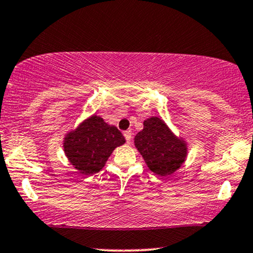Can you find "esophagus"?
I'll use <instances>...</instances> for the list:
<instances>
[{
  "label": "esophagus",
  "mask_w": 253,
  "mask_h": 253,
  "mask_svg": "<svg viewBox=\"0 0 253 253\" xmlns=\"http://www.w3.org/2000/svg\"><path fill=\"white\" fill-rule=\"evenodd\" d=\"M132 132H130V130H125L124 132V136H125V139H126V141H127V143H130L132 142Z\"/></svg>",
  "instance_id": "1"
}]
</instances>
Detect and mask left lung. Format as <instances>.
I'll return each mask as SVG.
<instances>
[{
	"mask_svg": "<svg viewBox=\"0 0 253 253\" xmlns=\"http://www.w3.org/2000/svg\"><path fill=\"white\" fill-rule=\"evenodd\" d=\"M134 144L149 170L162 177L176 172L187 156L186 141L158 117L143 121V129L134 137Z\"/></svg>",
	"mask_w": 253,
	"mask_h": 253,
	"instance_id": "1",
	"label": "left lung"
}]
</instances>
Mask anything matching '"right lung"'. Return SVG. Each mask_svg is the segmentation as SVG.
<instances>
[{
    "label": "right lung",
    "mask_w": 253,
    "mask_h": 253,
    "mask_svg": "<svg viewBox=\"0 0 253 253\" xmlns=\"http://www.w3.org/2000/svg\"><path fill=\"white\" fill-rule=\"evenodd\" d=\"M126 142L119 129L96 114L83 120L63 139L70 164L84 176L99 172L117 147Z\"/></svg>",
    "instance_id": "right-lung-1"
}]
</instances>
